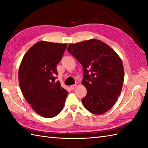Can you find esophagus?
Returning a JSON list of instances; mask_svg holds the SVG:
<instances>
[{
	"mask_svg": "<svg viewBox=\"0 0 148 148\" xmlns=\"http://www.w3.org/2000/svg\"><path fill=\"white\" fill-rule=\"evenodd\" d=\"M76 84H73V85H71V86H70V88L72 90H74L75 88H76Z\"/></svg>",
	"mask_w": 148,
	"mask_h": 148,
	"instance_id": "obj_1",
	"label": "esophagus"
}]
</instances>
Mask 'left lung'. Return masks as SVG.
I'll use <instances>...</instances> for the list:
<instances>
[{
    "label": "left lung",
    "instance_id": "1",
    "mask_svg": "<svg viewBox=\"0 0 148 148\" xmlns=\"http://www.w3.org/2000/svg\"><path fill=\"white\" fill-rule=\"evenodd\" d=\"M67 51L83 67L82 84L87 90L82 99L84 108L102 114L114 105L121 92L124 68L121 58L107 44L97 39L70 44Z\"/></svg>",
    "mask_w": 148,
    "mask_h": 148
}]
</instances>
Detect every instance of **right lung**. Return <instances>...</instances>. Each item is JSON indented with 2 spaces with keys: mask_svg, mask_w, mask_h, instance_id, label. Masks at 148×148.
<instances>
[{
  "mask_svg": "<svg viewBox=\"0 0 148 148\" xmlns=\"http://www.w3.org/2000/svg\"><path fill=\"white\" fill-rule=\"evenodd\" d=\"M67 46L40 40L26 52L19 67L21 92L34 111L42 117H55L64 108L68 92L55 81V75Z\"/></svg>",
  "mask_w": 148,
  "mask_h": 148,
  "instance_id": "right-lung-1",
  "label": "right lung"
}]
</instances>
